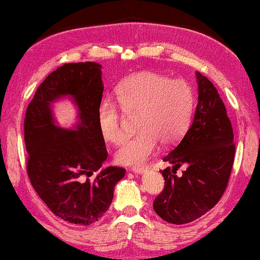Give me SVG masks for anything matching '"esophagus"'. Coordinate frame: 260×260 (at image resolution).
Returning a JSON list of instances; mask_svg holds the SVG:
<instances>
[{
	"label": "esophagus",
	"mask_w": 260,
	"mask_h": 260,
	"mask_svg": "<svg viewBox=\"0 0 260 260\" xmlns=\"http://www.w3.org/2000/svg\"><path fill=\"white\" fill-rule=\"evenodd\" d=\"M131 171H133L134 173L142 174V173H144V172H146V168L140 167V166H134V167H131Z\"/></svg>",
	"instance_id": "obj_1"
}]
</instances>
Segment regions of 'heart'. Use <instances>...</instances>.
<instances>
[{"label":"heart","mask_w":260,"mask_h":260,"mask_svg":"<svg viewBox=\"0 0 260 260\" xmlns=\"http://www.w3.org/2000/svg\"><path fill=\"white\" fill-rule=\"evenodd\" d=\"M118 103L126 113H137V134L126 138L116 153L117 162L137 166L149 159L164 144H173L184 136L194 110V92L184 80L164 74L140 72L126 77L116 88ZM96 124L103 138L119 143L124 138L123 117L111 100H103L96 110Z\"/></svg>","instance_id":"b5f03b06"}]
</instances>
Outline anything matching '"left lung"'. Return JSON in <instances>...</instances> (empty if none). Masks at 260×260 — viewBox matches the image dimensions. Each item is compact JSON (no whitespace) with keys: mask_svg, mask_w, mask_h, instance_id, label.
<instances>
[{"mask_svg":"<svg viewBox=\"0 0 260 260\" xmlns=\"http://www.w3.org/2000/svg\"><path fill=\"white\" fill-rule=\"evenodd\" d=\"M198 101L191 126L164 157L173 165L162 172L165 188L155 198L154 210L162 220L184 224L203 216L220 201L234 162L235 144L231 120L215 86L196 72ZM185 163L181 177L175 174Z\"/></svg>","mask_w":260,"mask_h":260,"instance_id":"1","label":"left lung"}]
</instances>
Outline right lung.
I'll list each match as a JSON object with an SVG mask.
<instances>
[{"mask_svg":"<svg viewBox=\"0 0 260 260\" xmlns=\"http://www.w3.org/2000/svg\"><path fill=\"white\" fill-rule=\"evenodd\" d=\"M101 68L95 62L57 68L38 87L23 124L32 186L56 216L74 224L99 220L125 175L124 168H101L107 159L96 124L104 92ZM66 97L77 107V123L69 129L60 127L53 114V104ZM95 171L97 177L89 181Z\"/></svg>","mask_w":260,"mask_h":260,"instance_id":"obj_1","label":"right lung"}]
</instances>
